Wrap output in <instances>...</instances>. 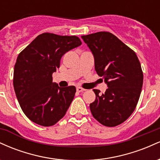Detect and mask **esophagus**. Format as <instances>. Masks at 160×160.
<instances>
[{
	"mask_svg": "<svg viewBox=\"0 0 160 160\" xmlns=\"http://www.w3.org/2000/svg\"><path fill=\"white\" fill-rule=\"evenodd\" d=\"M86 89H84L83 88H82V87H80V86H78V87H77V91H78V92H83Z\"/></svg>",
	"mask_w": 160,
	"mask_h": 160,
	"instance_id": "esophagus-1",
	"label": "esophagus"
}]
</instances>
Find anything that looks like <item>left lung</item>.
Wrapping results in <instances>:
<instances>
[{
  "label": "left lung",
  "instance_id": "1",
  "mask_svg": "<svg viewBox=\"0 0 160 160\" xmlns=\"http://www.w3.org/2000/svg\"><path fill=\"white\" fill-rule=\"evenodd\" d=\"M81 38L92 52L97 74L108 87L102 95L93 89L92 114L104 126H118L131 116L138 102L143 85L140 62L132 49L111 33L100 32Z\"/></svg>",
  "mask_w": 160,
  "mask_h": 160
}]
</instances>
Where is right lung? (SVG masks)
Returning <instances> with one entry per match:
<instances>
[{"instance_id": "obj_1", "label": "right lung", "mask_w": 160, "mask_h": 160, "mask_svg": "<svg viewBox=\"0 0 160 160\" xmlns=\"http://www.w3.org/2000/svg\"><path fill=\"white\" fill-rule=\"evenodd\" d=\"M82 44L77 36L40 34L17 57L13 86L22 110L29 120L43 126L59 121L74 99V86L59 87L52 75L64 54Z\"/></svg>"}]
</instances>
